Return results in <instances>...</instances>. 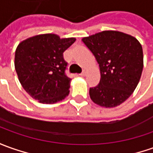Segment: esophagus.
<instances>
[{
  "label": "esophagus",
  "mask_w": 153,
  "mask_h": 153,
  "mask_svg": "<svg viewBox=\"0 0 153 153\" xmlns=\"http://www.w3.org/2000/svg\"><path fill=\"white\" fill-rule=\"evenodd\" d=\"M80 75L81 76H85V75H86V71H85V70H84V71H83V72L80 74Z\"/></svg>",
  "instance_id": "1"
}]
</instances>
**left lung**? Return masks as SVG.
<instances>
[{
	"label": "left lung",
	"mask_w": 153,
	"mask_h": 153,
	"mask_svg": "<svg viewBox=\"0 0 153 153\" xmlns=\"http://www.w3.org/2000/svg\"><path fill=\"white\" fill-rule=\"evenodd\" d=\"M82 41L94 54L100 70L99 85L90 89V99L106 108L120 105L131 95L141 79V43L132 36L118 31H103Z\"/></svg>",
	"instance_id": "1"
}]
</instances>
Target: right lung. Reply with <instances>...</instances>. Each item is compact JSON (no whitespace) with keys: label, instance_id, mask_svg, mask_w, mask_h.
Instances as JSON below:
<instances>
[{"label":"right lung","instance_id":"add662e5","mask_svg":"<svg viewBox=\"0 0 153 153\" xmlns=\"http://www.w3.org/2000/svg\"><path fill=\"white\" fill-rule=\"evenodd\" d=\"M75 40L47 33L29 37L18 44L16 71L31 97L42 104H53L68 96L71 79L65 74L68 63L63 59V52Z\"/></svg>","mask_w":153,"mask_h":153}]
</instances>
